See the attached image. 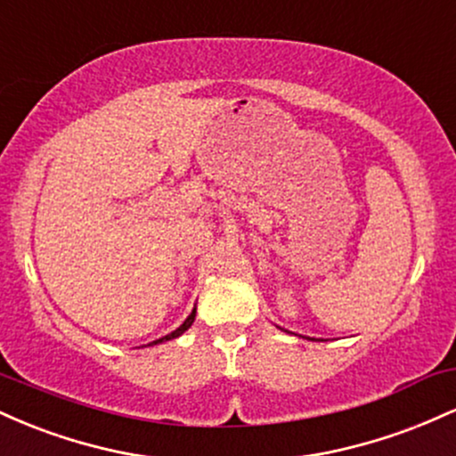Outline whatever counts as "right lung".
<instances>
[{"instance_id":"1","label":"right lung","mask_w":456,"mask_h":456,"mask_svg":"<svg viewBox=\"0 0 456 456\" xmlns=\"http://www.w3.org/2000/svg\"><path fill=\"white\" fill-rule=\"evenodd\" d=\"M195 315H197V308H192V313H191V315H188V317L184 319V323H182L180 328L174 330V332H171V334H167V337L159 338V341H154V343H151V345H156V343H165V341H171V338H177V337H182V334H184L186 330L192 326V322H195Z\"/></svg>"}]
</instances>
